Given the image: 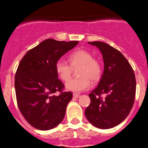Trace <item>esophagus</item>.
Returning <instances> with one entry per match:
<instances>
[{
	"instance_id": "obj_1",
	"label": "esophagus",
	"mask_w": 148,
	"mask_h": 148,
	"mask_svg": "<svg viewBox=\"0 0 148 148\" xmlns=\"http://www.w3.org/2000/svg\"><path fill=\"white\" fill-rule=\"evenodd\" d=\"M73 97H75V98H78V97H79L80 95H79V94L74 93V94H73Z\"/></svg>"
}]
</instances>
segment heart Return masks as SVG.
<instances>
[{
  "instance_id": "heart-1",
  "label": "heart",
  "mask_w": 148,
  "mask_h": 148,
  "mask_svg": "<svg viewBox=\"0 0 148 148\" xmlns=\"http://www.w3.org/2000/svg\"><path fill=\"white\" fill-rule=\"evenodd\" d=\"M69 63L63 59H58L55 64V71L63 81L66 82L71 77L73 68H77L79 77L71 79L66 84L68 90L80 92L86 90L91 86L90 79L97 82L100 79L102 73L101 63L93 58L92 53L84 49H78L73 51L69 56Z\"/></svg>"
}]
</instances>
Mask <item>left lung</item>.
Returning <instances> with one entry per match:
<instances>
[{"mask_svg":"<svg viewBox=\"0 0 148 148\" xmlns=\"http://www.w3.org/2000/svg\"><path fill=\"white\" fill-rule=\"evenodd\" d=\"M89 44L100 50L104 68L99 84L89 95L91 103L85 116L94 126L110 129L123 122L130 112L136 92L135 73L117 49L100 41Z\"/></svg>","mask_w":148,"mask_h":148,"instance_id":"8db88e82","label":"left lung"}]
</instances>
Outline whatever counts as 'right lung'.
<instances>
[{
	"instance_id": "right-lung-1",
	"label": "right lung",
	"mask_w": 148,
	"mask_h": 148,
	"mask_svg": "<svg viewBox=\"0 0 148 148\" xmlns=\"http://www.w3.org/2000/svg\"><path fill=\"white\" fill-rule=\"evenodd\" d=\"M78 43L49 38L21 60L15 75L16 100L22 115L34 127L49 130L63 120L72 93L63 91L64 84L58 79L55 64Z\"/></svg>"
}]
</instances>
